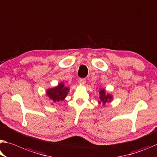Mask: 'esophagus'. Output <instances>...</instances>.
<instances>
[{"label":"esophagus","mask_w":157,"mask_h":157,"mask_svg":"<svg viewBox=\"0 0 157 157\" xmlns=\"http://www.w3.org/2000/svg\"><path fill=\"white\" fill-rule=\"evenodd\" d=\"M78 82H79V84H84L86 83V79H84V78H80V79H79Z\"/></svg>","instance_id":"esophagus-1"}]
</instances>
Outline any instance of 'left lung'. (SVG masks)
Wrapping results in <instances>:
<instances>
[{
  "label": "left lung",
  "instance_id": "1",
  "mask_svg": "<svg viewBox=\"0 0 157 157\" xmlns=\"http://www.w3.org/2000/svg\"><path fill=\"white\" fill-rule=\"evenodd\" d=\"M99 101L98 103L103 104V105H105V103L111 102L112 100L113 99V96L106 91L105 89H101V90L99 91Z\"/></svg>",
  "mask_w": 157,
  "mask_h": 157
}]
</instances>
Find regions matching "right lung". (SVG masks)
Instances as JSON below:
<instances>
[{
    "label": "right lung",
    "instance_id": "obj_1",
    "mask_svg": "<svg viewBox=\"0 0 157 157\" xmlns=\"http://www.w3.org/2000/svg\"><path fill=\"white\" fill-rule=\"evenodd\" d=\"M70 89L65 86L63 82H60L53 88L48 89L46 91L47 96L51 99L52 104L57 103L59 101H63L68 95Z\"/></svg>",
    "mask_w": 157,
    "mask_h": 157
}]
</instances>
